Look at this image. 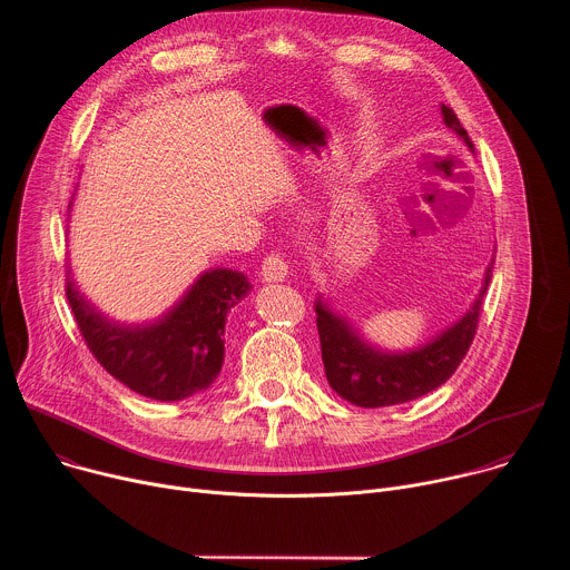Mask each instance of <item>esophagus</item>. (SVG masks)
<instances>
[{
	"label": "esophagus",
	"mask_w": 570,
	"mask_h": 570,
	"mask_svg": "<svg viewBox=\"0 0 570 570\" xmlns=\"http://www.w3.org/2000/svg\"><path fill=\"white\" fill-rule=\"evenodd\" d=\"M286 275H288V259H286L282 253L273 250V253L264 259V264H262V277H264V282H284Z\"/></svg>",
	"instance_id": "1"
}]
</instances>
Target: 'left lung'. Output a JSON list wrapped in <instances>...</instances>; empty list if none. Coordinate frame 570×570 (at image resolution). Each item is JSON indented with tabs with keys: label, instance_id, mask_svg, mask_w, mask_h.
<instances>
[{
	"label": "left lung",
	"instance_id": "obj_1",
	"mask_svg": "<svg viewBox=\"0 0 570 570\" xmlns=\"http://www.w3.org/2000/svg\"><path fill=\"white\" fill-rule=\"evenodd\" d=\"M444 124L455 130L466 146L473 144L466 130L460 126L455 112L442 106ZM492 264L487 266L482 288L464 317H460L451 330L426 343L411 354H381L367 347L341 317H336L322 302H315V322L322 347L324 374L330 385L350 403L361 409H381L403 401H413L453 376L462 358L466 356L480 322L482 299L492 279Z\"/></svg>",
	"mask_w": 570,
	"mask_h": 570
}]
</instances>
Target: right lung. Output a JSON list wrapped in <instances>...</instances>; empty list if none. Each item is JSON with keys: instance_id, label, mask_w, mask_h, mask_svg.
I'll list each match as a JSON object with an SVG mask.
<instances>
[{"instance_id": "obj_1", "label": "right lung", "mask_w": 570, "mask_h": 570, "mask_svg": "<svg viewBox=\"0 0 570 570\" xmlns=\"http://www.w3.org/2000/svg\"><path fill=\"white\" fill-rule=\"evenodd\" d=\"M248 291L240 273L216 268L157 324L124 330L88 306L69 277L65 282L78 332L99 365L132 392L157 401H178L214 383L225 356L227 311Z\"/></svg>"}]
</instances>
